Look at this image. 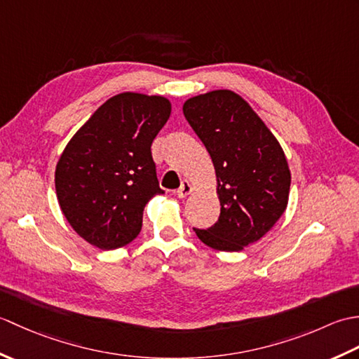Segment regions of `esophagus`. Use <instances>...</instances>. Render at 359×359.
I'll return each mask as SVG.
<instances>
[{
  "instance_id": "esophagus-1",
  "label": "esophagus",
  "mask_w": 359,
  "mask_h": 359,
  "mask_svg": "<svg viewBox=\"0 0 359 359\" xmlns=\"http://www.w3.org/2000/svg\"><path fill=\"white\" fill-rule=\"evenodd\" d=\"M194 191V187L189 184L188 180H184L182 182V185H180V188L177 189V196L180 197V199H185L187 196H189Z\"/></svg>"
}]
</instances>
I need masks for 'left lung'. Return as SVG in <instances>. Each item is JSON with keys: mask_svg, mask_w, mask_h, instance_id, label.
I'll return each instance as SVG.
<instances>
[{"mask_svg": "<svg viewBox=\"0 0 359 359\" xmlns=\"http://www.w3.org/2000/svg\"><path fill=\"white\" fill-rule=\"evenodd\" d=\"M184 116L210 152L220 216L194 231L217 251H241L269 233L288 205L292 174L280 143L243 98L217 89L188 98Z\"/></svg>", "mask_w": 359, "mask_h": 359, "instance_id": "obj_1", "label": "left lung"}]
</instances>
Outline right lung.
I'll use <instances>...</instances> for the list:
<instances>
[{"instance_id": "right-lung-1", "label": "right lung", "mask_w": 359, "mask_h": 359, "mask_svg": "<svg viewBox=\"0 0 359 359\" xmlns=\"http://www.w3.org/2000/svg\"><path fill=\"white\" fill-rule=\"evenodd\" d=\"M171 116L162 95L121 93L74 134L55 168L57 199L80 238L102 250L133 242L143 210L163 194L151 144Z\"/></svg>"}]
</instances>
